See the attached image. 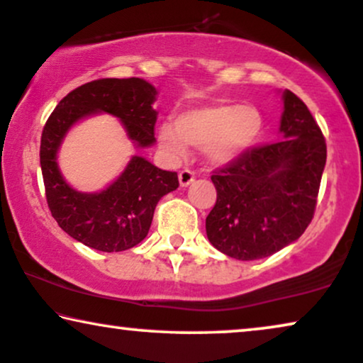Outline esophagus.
Segmentation results:
<instances>
[{
  "label": "esophagus",
  "mask_w": 363,
  "mask_h": 363,
  "mask_svg": "<svg viewBox=\"0 0 363 363\" xmlns=\"http://www.w3.org/2000/svg\"><path fill=\"white\" fill-rule=\"evenodd\" d=\"M196 179V172L192 171V169H182L181 172H179V182H181V186L182 187H186V186H189L192 181H194Z\"/></svg>",
  "instance_id": "esophagus-1"
}]
</instances>
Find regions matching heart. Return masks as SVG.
I'll return each instance as SVG.
<instances>
[{
    "instance_id": "obj_1",
    "label": "heart",
    "mask_w": 363,
    "mask_h": 363,
    "mask_svg": "<svg viewBox=\"0 0 363 363\" xmlns=\"http://www.w3.org/2000/svg\"><path fill=\"white\" fill-rule=\"evenodd\" d=\"M262 131V118L252 106L211 104L179 114L176 129L159 128V143L172 156L182 157L187 144L204 147L214 164H229L249 151Z\"/></svg>"
}]
</instances>
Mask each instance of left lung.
<instances>
[{"mask_svg":"<svg viewBox=\"0 0 363 363\" xmlns=\"http://www.w3.org/2000/svg\"><path fill=\"white\" fill-rule=\"evenodd\" d=\"M280 133L212 172L216 206L206 219L211 244L239 260L269 257L311 224L327 159L325 138L292 91L284 93Z\"/></svg>","mask_w":363,"mask_h":363,"instance_id":"1","label":"left lung"}]
</instances>
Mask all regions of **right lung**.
<instances>
[{
	"instance_id": "1",
	"label": "right lung",
	"mask_w": 363,
	"mask_h": 363,
	"mask_svg": "<svg viewBox=\"0 0 363 363\" xmlns=\"http://www.w3.org/2000/svg\"><path fill=\"white\" fill-rule=\"evenodd\" d=\"M156 88L139 77H103L65 96L43 128L40 162L48 207L66 234L91 249L121 252L141 242L159 199L179 187L177 172L162 171L134 156L108 189L83 194L62 179L56 162L57 147L76 121L93 113L116 116L138 147L151 146L156 141Z\"/></svg>"
}]
</instances>
